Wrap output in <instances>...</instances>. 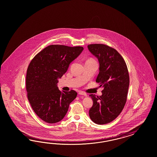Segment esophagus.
Returning a JSON list of instances; mask_svg holds the SVG:
<instances>
[{
  "label": "esophagus",
  "instance_id": "34e87169",
  "mask_svg": "<svg viewBox=\"0 0 157 157\" xmlns=\"http://www.w3.org/2000/svg\"><path fill=\"white\" fill-rule=\"evenodd\" d=\"M78 94H79V95H84V96H85V97L87 96L86 93H85V92H83V91H79Z\"/></svg>",
  "mask_w": 157,
  "mask_h": 157
}]
</instances>
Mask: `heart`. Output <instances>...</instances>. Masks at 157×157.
<instances>
[{"instance_id":"obj_1","label":"heart","mask_w":157,"mask_h":157,"mask_svg":"<svg viewBox=\"0 0 157 157\" xmlns=\"http://www.w3.org/2000/svg\"><path fill=\"white\" fill-rule=\"evenodd\" d=\"M87 62H95L93 59H89Z\"/></svg>"}]
</instances>
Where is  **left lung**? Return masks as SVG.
I'll return each instance as SVG.
<instances>
[{
    "label": "left lung",
    "instance_id": "obj_1",
    "mask_svg": "<svg viewBox=\"0 0 157 157\" xmlns=\"http://www.w3.org/2000/svg\"><path fill=\"white\" fill-rule=\"evenodd\" d=\"M87 48L97 58L99 74L96 82L102 86V94H90L93 105L89 110L91 120L97 124L109 123L123 109L128 91V71L123 58L114 48L104 44H90Z\"/></svg>",
    "mask_w": 157,
    "mask_h": 157
}]
</instances>
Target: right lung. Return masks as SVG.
<instances>
[{
  "label": "right lung",
  "mask_w": 157,
  "mask_h": 157,
  "mask_svg": "<svg viewBox=\"0 0 157 157\" xmlns=\"http://www.w3.org/2000/svg\"><path fill=\"white\" fill-rule=\"evenodd\" d=\"M82 47L51 45L37 54L29 65L26 87L30 105L38 117L53 124L64 117L77 93L60 91L58 79L83 51Z\"/></svg>",
  "instance_id": "add662e5"
}]
</instances>
